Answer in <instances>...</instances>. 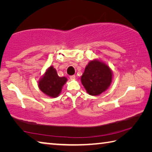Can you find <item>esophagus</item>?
Segmentation results:
<instances>
[{
	"label": "esophagus",
	"mask_w": 152,
	"mask_h": 152,
	"mask_svg": "<svg viewBox=\"0 0 152 152\" xmlns=\"http://www.w3.org/2000/svg\"><path fill=\"white\" fill-rule=\"evenodd\" d=\"M70 78L71 79V80H74L76 78V76L75 75H72V76H70Z\"/></svg>",
	"instance_id": "esophagus-1"
}]
</instances>
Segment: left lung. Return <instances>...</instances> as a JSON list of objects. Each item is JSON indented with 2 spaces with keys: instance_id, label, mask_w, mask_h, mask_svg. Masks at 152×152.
Here are the masks:
<instances>
[{
  "instance_id": "8db88e82",
  "label": "left lung",
  "mask_w": 152,
  "mask_h": 152,
  "mask_svg": "<svg viewBox=\"0 0 152 152\" xmlns=\"http://www.w3.org/2000/svg\"><path fill=\"white\" fill-rule=\"evenodd\" d=\"M113 73L107 64L101 61H91L81 76V82L86 92L97 96L109 88L112 82Z\"/></svg>"
}]
</instances>
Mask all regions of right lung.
<instances>
[{
  "instance_id": "1",
  "label": "right lung",
  "mask_w": 152,
  "mask_h": 152,
  "mask_svg": "<svg viewBox=\"0 0 152 152\" xmlns=\"http://www.w3.org/2000/svg\"><path fill=\"white\" fill-rule=\"evenodd\" d=\"M66 81V77L58 76L56 69L50 66L39 80L38 86L43 93L50 97L56 98L60 94Z\"/></svg>"
}]
</instances>
